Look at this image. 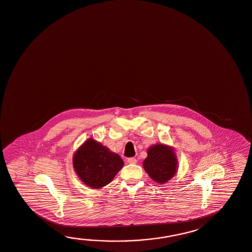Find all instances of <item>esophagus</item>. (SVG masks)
I'll use <instances>...</instances> for the list:
<instances>
[{"instance_id":"1","label":"esophagus","mask_w":252,"mask_h":252,"mask_svg":"<svg viewBox=\"0 0 252 252\" xmlns=\"http://www.w3.org/2000/svg\"><path fill=\"white\" fill-rule=\"evenodd\" d=\"M127 162L129 164H135L137 162V159L135 158H129L127 159Z\"/></svg>"}]
</instances>
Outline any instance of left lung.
<instances>
[{
	"instance_id": "8db88e82",
	"label": "left lung",
	"mask_w": 252,
	"mask_h": 252,
	"mask_svg": "<svg viewBox=\"0 0 252 252\" xmlns=\"http://www.w3.org/2000/svg\"><path fill=\"white\" fill-rule=\"evenodd\" d=\"M143 168L154 182L163 184L175 175L178 160L174 150L163 144H156L147 151Z\"/></svg>"
}]
</instances>
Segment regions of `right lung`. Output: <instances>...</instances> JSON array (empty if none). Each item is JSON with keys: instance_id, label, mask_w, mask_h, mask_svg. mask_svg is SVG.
Returning a JSON list of instances; mask_svg holds the SVG:
<instances>
[{"instance_id": "obj_1", "label": "right lung", "mask_w": 252, "mask_h": 252, "mask_svg": "<svg viewBox=\"0 0 252 252\" xmlns=\"http://www.w3.org/2000/svg\"><path fill=\"white\" fill-rule=\"evenodd\" d=\"M72 163L79 178L93 189L109 184L124 164L117 153L94 139H89L77 150Z\"/></svg>"}]
</instances>
